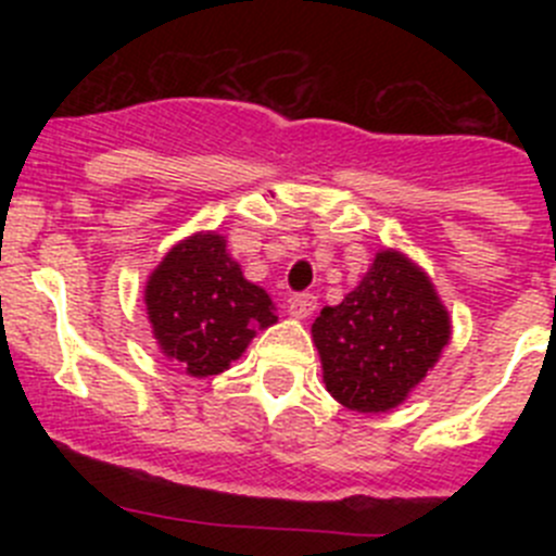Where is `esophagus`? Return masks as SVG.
<instances>
[{"mask_svg": "<svg viewBox=\"0 0 556 556\" xmlns=\"http://www.w3.org/2000/svg\"><path fill=\"white\" fill-rule=\"evenodd\" d=\"M314 309H317V295L314 293H295L293 299H290V306H288V312L299 319L312 317Z\"/></svg>", "mask_w": 556, "mask_h": 556, "instance_id": "1", "label": "esophagus"}]
</instances>
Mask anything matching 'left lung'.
<instances>
[{
  "instance_id": "1",
  "label": "left lung",
  "mask_w": 556,
  "mask_h": 556,
  "mask_svg": "<svg viewBox=\"0 0 556 556\" xmlns=\"http://www.w3.org/2000/svg\"><path fill=\"white\" fill-rule=\"evenodd\" d=\"M450 328L425 271L384 250L339 306L319 312L312 336L330 395L352 412L377 414L395 408L422 382Z\"/></svg>"
}]
</instances>
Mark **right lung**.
Listing matches in <instances>:
<instances>
[{
	"instance_id": "add662e5",
	"label": "right lung",
	"mask_w": 556,
	"mask_h": 556,
	"mask_svg": "<svg viewBox=\"0 0 556 556\" xmlns=\"http://www.w3.org/2000/svg\"><path fill=\"white\" fill-rule=\"evenodd\" d=\"M144 304L164 355L199 379L226 371L257 330L277 323L266 290L247 282L217 233L172 247L144 288Z\"/></svg>"
}]
</instances>
